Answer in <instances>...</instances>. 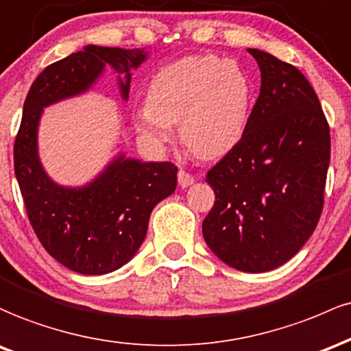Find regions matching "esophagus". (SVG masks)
Listing matches in <instances>:
<instances>
[{"label":"esophagus","instance_id":"obj_1","mask_svg":"<svg viewBox=\"0 0 351 351\" xmlns=\"http://www.w3.org/2000/svg\"><path fill=\"white\" fill-rule=\"evenodd\" d=\"M177 179H179V186L182 189L192 186V184H194V180H195L194 176L189 174V172H186V171H182V169H180L179 174H177Z\"/></svg>","mask_w":351,"mask_h":351}]
</instances>
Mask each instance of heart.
<instances>
[{
	"label": "heart",
	"instance_id": "heart-1",
	"mask_svg": "<svg viewBox=\"0 0 351 351\" xmlns=\"http://www.w3.org/2000/svg\"><path fill=\"white\" fill-rule=\"evenodd\" d=\"M252 106L254 88L237 62L214 54L186 56L154 74L136 128L154 147H165L177 124L180 143L192 154L214 160L240 143Z\"/></svg>",
	"mask_w": 351,
	"mask_h": 351
}]
</instances>
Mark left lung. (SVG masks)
I'll return each mask as SVG.
<instances>
[{
    "mask_svg": "<svg viewBox=\"0 0 351 351\" xmlns=\"http://www.w3.org/2000/svg\"><path fill=\"white\" fill-rule=\"evenodd\" d=\"M247 51L261 69V94L240 143L208 171L215 204L202 234L228 267L261 274L289 262L317 227L330 129L300 71L265 51Z\"/></svg>",
    "mask_w": 351,
    "mask_h": 351,
    "instance_id": "left-lung-1",
    "label": "left lung"
}]
</instances>
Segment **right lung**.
Segmentation results:
<instances>
[{
	"instance_id": "add662e5",
	"label": "right lung",
	"mask_w": 351,
	"mask_h": 351,
	"mask_svg": "<svg viewBox=\"0 0 351 351\" xmlns=\"http://www.w3.org/2000/svg\"><path fill=\"white\" fill-rule=\"evenodd\" d=\"M144 49L88 45L54 62L36 77L23 106L14 143V174L27 217L46 252L84 275H104L125 265L147 234L151 212L174 194L177 167L114 156L84 186L51 179L39 157V123L45 108L89 93L106 66L117 73L121 99H129L131 69L147 59Z\"/></svg>"
}]
</instances>
